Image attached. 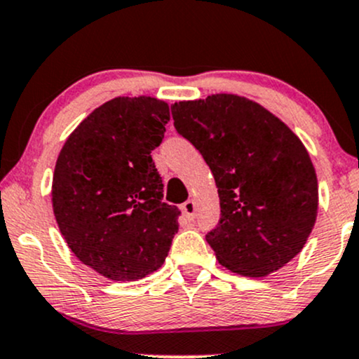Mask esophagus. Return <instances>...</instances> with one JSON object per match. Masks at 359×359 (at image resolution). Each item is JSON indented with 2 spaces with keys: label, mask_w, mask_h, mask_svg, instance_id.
<instances>
[{
  "label": "esophagus",
  "mask_w": 359,
  "mask_h": 359,
  "mask_svg": "<svg viewBox=\"0 0 359 359\" xmlns=\"http://www.w3.org/2000/svg\"><path fill=\"white\" fill-rule=\"evenodd\" d=\"M196 209H197V204H196V201H192V199L185 201V203L182 204V211L189 221H192L194 216H196Z\"/></svg>",
  "instance_id": "1"
}]
</instances>
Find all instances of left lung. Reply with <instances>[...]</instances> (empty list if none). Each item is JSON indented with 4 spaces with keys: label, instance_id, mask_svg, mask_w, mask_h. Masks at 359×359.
Masks as SVG:
<instances>
[{
    "label": "left lung",
    "instance_id": "1",
    "mask_svg": "<svg viewBox=\"0 0 359 359\" xmlns=\"http://www.w3.org/2000/svg\"><path fill=\"white\" fill-rule=\"evenodd\" d=\"M172 118L214 175L221 219L205 240L217 262L233 273L266 277L297 257L319 205L316 168L297 135L238 94L179 101Z\"/></svg>",
    "mask_w": 359,
    "mask_h": 359
}]
</instances>
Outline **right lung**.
<instances>
[{
  "instance_id": "add662e5",
  "label": "right lung",
  "mask_w": 359,
  "mask_h": 359,
  "mask_svg": "<svg viewBox=\"0 0 359 359\" xmlns=\"http://www.w3.org/2000/svg\"><path fill=\"white\" fill-rule=\"evenodd\" d=\"M170 109L151 96L114 97L69 135L57 156L52 208L65 243L86 266L135 282L165 262L179 209L162 203L151 150Z\"/></svg>"
}]
</instances>
